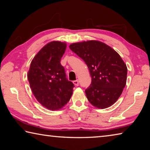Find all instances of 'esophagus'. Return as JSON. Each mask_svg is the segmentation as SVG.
I'll use <instances>...</instances> for the list:
<instances>
[{
    "mask_svg": "<svg viewBox=\"0 0 150 150\" xmlns=\"http://www.w3.org/2000/svg\"><path fill=\"white\" fill-rule=\"evenodd\" d=\"M73 84H74L75 86H78L79 85V81L78 80H75L73 81Z\"/></svg>",
    "mask_w": 150,
    "mask_h": 150,
    "instance_id": "34e87169",
    "label": "esophagus"
}]
</instances>
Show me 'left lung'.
Here are the masks:
<instances>
[{
  "instance_id": "8db88e82",
  "label": "left lung",
  "mask_w": 150,
  "mask_h": 150,
  "mask_svg": "<svg viewBox=\"0 0 150 150\" xmlns=\"http://www.w3.org/2000/svg\"><path fill=\"white\" fill-rule=\"evenodd\" d=\"M69 48L84 61L89 69L92 80L85 94L91 105L104 109L115 104L127 79V67L120 55L98 40L73 43Z\"/></svg>"
}]
</instances>
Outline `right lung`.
Segmentation results:
<instances>
[{
	"mask_svg": "<svg viewBox=\"0 0 150 150\" xmlns=\"http://www.w3.org/2000/svg\"><path fill=\"white\" fill-rule=\"evenodd\" d=\"M67 44L52 41L33 58L28 72L30 87L36 100L48 110L62 108L70 100L74 85L66 78L60 61Z\"/></svg>",
	"mask_w": 150,
	"mask_h": 150,
	"instance_id": "obj_1",
	"label": "right lung"
}]
</instances>
